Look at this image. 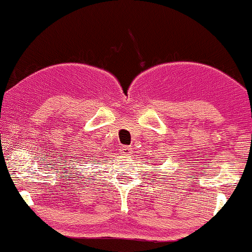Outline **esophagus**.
<instances>
[{
    "label": "esophagus",
    "mask_w": 252,
    "mask_h": 252,
    "mask_svg": "<svg viewBox=\"0 0 252 252\" xmlns=\"http://www.w3.org/2000/svg\"><path fill=\"white\" fill-rule=\"evenodd\" d=\"M121 154L122 155H124V156H129V155H131V148H130V147H128V146H123V147H121Z\"/></svg>",
    "instance_id": "1"
}]
</instances>
